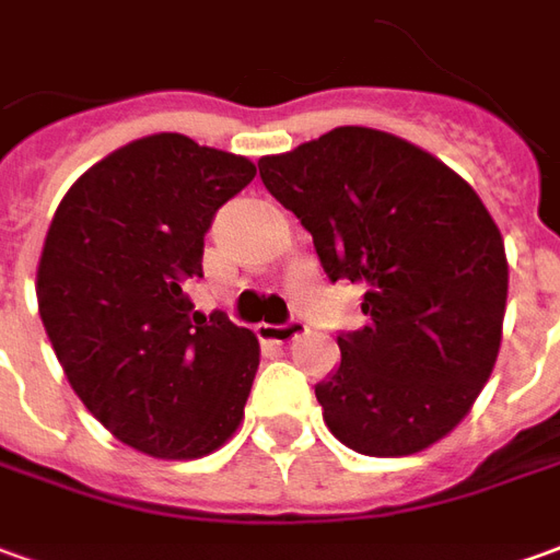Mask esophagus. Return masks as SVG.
Returning <instances> with one entry per match:
<instances>
[{
	"label": "esophagus",
	"mask_w": 560,
	"mask_h": 560,
	"mask_svg": "<svg viewBox=\"0 0 560 560\" xmlns=\"http://www.w3.org/2000/svg\"><path fill=\"white\" fill-rule=\"evenodd\" d=\"M303 334H306V324L300 318L288 320V324H260L257 327V336L264 342H276V346H288V342L300 339Z\"/></svg>",
	"instance_id": "esophagus-1"
}]
</instances>
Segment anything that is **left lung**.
I'll list each match as a JSON object with an SVG mask.
<instances>
[{
	"instance_id": "8db88e82",
	"label": "left lung",
	"mask_w": 560,
	"mask_h": 560,
	"mask_svg": "<svg viewBox=\"0 0 560 560\" xmlns=\"http://www.w3.org/2000/svg\"><path fill=\"white\" fill-rule=\"evenodd\" d=\"M257 166L330 281L363 288L366 327L336 336L342 363L315 385L324 424L370 457L440 443L482 394L503 336L510 267L479 194L370 127H336Z\"/></svg>"
}]
</instances>
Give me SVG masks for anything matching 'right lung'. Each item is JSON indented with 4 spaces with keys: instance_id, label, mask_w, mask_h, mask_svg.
Returning <instances> with one entry per match:
<instances>
[{
    "instance_id": "obj_1",
    "label": "right lung",
    "mask_w": 560,
    "mask_h": 560,
    "mask_svg": "<svg viewBox=\"0 0 560 560\" xmlns=\"http://www.w3.org/2000/svg\"><path fill=\"white\" fill-rule=\"evenodd\" d=\"M254 175L248 158L158 132L90 166L54 212L38 315L90 416L142 455H212L242 424L257 336L194 312L182 284L202 279L214 212Z\"/></svg>"
}]
</instances>
